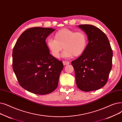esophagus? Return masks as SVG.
I'll return each mask as SVG.
<instances>
[{"label":"esophagus","mask_w":122,"mask_h":122,"mask_svg":"<svg viewBox=\"0 0 122 122\" xmlns=\"http://www.w3.org/2000/svg\"><path fill=\"white\" fill-rule=\"evenodd\" d=\"M62 63H63V65H64V66L67 65L69 64V62L67 61H63Z\"/></svg>","instance_id":"esophagus-1"}]
</instances>
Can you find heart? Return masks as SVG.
Listing matches in <instances>:
<instances>
[{"label":"heart","mask_w":122,"mask_h":122,"mask_svg":"<svg viewBox=\"0 0 122 122\" xmlns=\"http://www.w3.org/2000/svg\"><path fill=\"white\" fill-rule=\"evenodd\" d=\"M88 44V38L82 31H74L67 28L57 31L54 39H49L47 42L48 48L55 57L60 56L61 51L65 49L63 56L69 57L73 56H79L85 51Z\"/></svg>","instance_id":"1"}]
</instances>
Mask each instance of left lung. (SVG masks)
<instances>
[{
	"label": "left lung",
	"mask_w": 122,
	"mask_h": 122,
	"mask_svg": "<svg viewBox=\"0 0 122 122\" xmlns=\"http://www.w3.org/2000/svg\"><path fill=\"white\" fill-rule=\"evenodd\" d=\"M88 44L84 53L71 61L77 87L89 92L100 89L108 81L112 66L113 51L109 40L100 29L92 25H79Z\"/></svg>",
	"instance_id": "8db88e82"
}]
</instances>
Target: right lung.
<instances>
[{
	"label": "right lung",
	"mask_w": 122,
	"mask_h": 122,
	"mask_svg": "<svg viewBox=\"0 0 122 122\" xmlns=\"http://www.w3.org/2000/svg\"><path fill=\"white\" fill-rule=\"evenodd\" d=\"M55 30L44 27L28 29L14 47L13 71L22 87L33 93L49 94L58 85L63 63L50 54L46 42Z\"/></svg>",
	"instance_id": "right-lung-1"
}]
</instances>
